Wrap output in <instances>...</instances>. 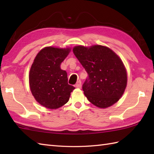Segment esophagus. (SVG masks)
<instances>
[{
  "instance_id": "1",
  "label": "esophagus",
  "mask_w": 154,
  "mask_h": 154,
  "mask_svg": "<svg viewBox=\"0 0 154 154\" xmlns=\"http://www.w3.org/2000/svg\"><path fill=\"white\" fill-rule=\"evenodd\" d=\"M81 85H82V84H81V81L79 80L77 82L76 85H75V87H76L77 88H81Z\"/></svg>"
}]
</instances>
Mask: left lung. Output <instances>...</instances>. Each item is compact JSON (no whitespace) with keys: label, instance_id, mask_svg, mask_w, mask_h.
<instances>
[{"label":"left lung","instance_id":"obj_1","mask_svg":"<svg viewBox=\"0 0 154 154\" xmlns=\"http://www.w3.org/2000/svg\"><path fill=\"white\" fill-rule=\"evenodd\" d=\"M73 51L88 74L83 85L87 99L102 109L116 103L127 85L126 71L120 58L110 48L100 45H78Z\"/></svg>","mask_w":154,"mask_h":154}]
</instances>
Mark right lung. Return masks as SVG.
I'll list each match as a JSON object with an SVG mask.
<instances>
[{
  "label": "right lung",
  "mask_w": 154,
  "mask_h": 154,
  "mask_svg": "<svg viewBox=\"0 0 154 154\" xmlns=\"http://www.w3.org/2000/svg\"><path fill=\"white\" fill-rule=\"evenodd\" d=\"M69 48L46 47L35 57L30 68L29 83L35 99L41 105L56 109L68 102L75 87L68 84L67 72L60 65Z\"/></svg>",
  "instance_id": "add662e5"
}]
</instances>
